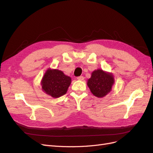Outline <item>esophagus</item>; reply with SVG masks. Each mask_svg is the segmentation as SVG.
<instances>
[{
  "label": "esophagus",
  "instance_id": "34e87169",
  "mask_svg": "<svg viewBox=\"0 0 153 153\" xmlns=\"http://www.w3.org/2000/svg\"><path fill=\"white\" fill-rule=\"evenodd\" d=\"M77 80H80V81H82V80H84V77L83 76H80L77 77Z\"/></svg>",
  "mask_w": 153,
  "mask_h": 153
}]
</instances>
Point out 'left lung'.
<instances>
[{
    "instance_id": "1",
    "label": "left lung",
    "mask_w": 153,
    "mask_h": 153,
    "mask_svg": "<svg viewBox=\"0 0 153 153\" xmlns=\"http://www.w3.org/2000/svg\"><path fill=\"white\" fill-rule=\"evenodd\" d=\"M114 83V77L112 73L98 69L92 71L87 84L92 94L98 98H103L112 91Z\"/></svg>"
}]
</instances>
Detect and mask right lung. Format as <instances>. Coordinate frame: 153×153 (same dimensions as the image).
I'll return each instance as SVG.
<instances>
[{
    "label": "right lung",
    "instance_id": "add662e5",
    "mask_svg": "<svg viewBox=\"0 0 153 153\" xmlns=\"http://www.w3.org/2000/svg\"><path fill=\"white\" fill-rule=\"evenodd\" d=\"M71 83V78L62 71L48 68L41 81V85L46 94L57 98L66 93Z\"/></svg>",
    "mask_w": 153,
    "mask_h": 153
}]
</instances>
